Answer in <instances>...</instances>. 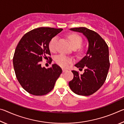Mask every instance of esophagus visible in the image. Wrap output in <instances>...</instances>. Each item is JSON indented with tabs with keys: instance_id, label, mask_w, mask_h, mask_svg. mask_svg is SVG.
<instances>
[{
	"instance_id": "esophagus-1",
	"label": "esophagus",
	"mask_w": 124,
	"mask_h": 124,
	"mask_svg": "<svg viewBox=\"0 0 124 124\" xmlns=\"http://www.w3.org/2000/svg\"><path fill=\"white\" fill-rule=\"evenodd\" d=\"M62 71H63V72L64 73V72H67V70H66V69H63H63H62Z\"/></svg>"
}]
</instances>
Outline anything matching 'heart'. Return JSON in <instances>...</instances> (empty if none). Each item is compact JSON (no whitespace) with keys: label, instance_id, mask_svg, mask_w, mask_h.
I'll use <instances>...</instances> for the list:
<instances>
[{"label":"heart","instance_id":"heart-1","mask_svg":"<svg viewBox=\"0 0 124 124\" xmlns=\"http://www.w3.org/2000/svg\"><path fill=\"white\" fill-rule=\"evenodd\" d=\"M68 39L73 47H79L83 42L82 38L79 35L75 34H72L69 35ZM57 41L58 37L56 36L52 38L51 39L49 44V47L50 51L52 52L56 51L57 49ZM55 61L58 65L63 67H67L73 62L72 58L67 57L63 54L57 55L55 57Z\"/></svg>","mask_w":124,"mask_h":124}]
</instances>
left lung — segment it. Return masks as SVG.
I'll return each mask as SVG.
<instances>
[{"label":"left lung","instance_id":"left-lung-1","mask_svg":"<svg viewBox=\"0 0 124 124\" xmlns=\"http://www.w3.org/2000/svg\"><path fill=\"white\" fill-rule=\"evenodd\" d=\"M70 30L82 33L87 39L89 45L86 55L75 64L79 70L84 69V72L79 74L72 70L74 78L69 82V86L77 95H91L102 86L107 76L110 67L108 46L98 33L87 28L79 27Z\"/></svg>","mask_w":124,"mask_h":124}]
</instances>
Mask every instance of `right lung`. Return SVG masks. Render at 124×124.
Returning <instances> with one entry per match:
<instances>
[{"mask_svg": "<svg viewBox=\"0 0 124 124\" xmlns=\"http://www.w3.org/2000/svg\"><path fill=\"white\" fill-rule=\"evenodd\" d=\"M62 30L40 27L24 34L18 43L13 58L14 70L18 82L28 93L35 96L49 93L62 73L57 64L46 69L41 67L40 61L51 55L49 42Z\"/></svg>", "mask_w": 124, "mask_h": 124, "instance_id": "1", "label": "right lung"}]
</instances>
